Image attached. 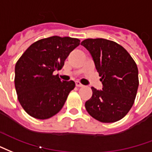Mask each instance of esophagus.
I'll return each mask as SVG.
<instances>
[{
    "label": "esophagus",
    "mask_w": 152,
    "mask_h": 152,
    "mask_svg": "<svg viewBox=\"0 0 152 152\" xmlns=\"http://www.w3.org/2000/svg\"><path fill=\"white\" fill-rule=\"evenodd\" d=\"M75 85H76V87H83V85L80 82H76V83H75Z\"/></svg>",
    "instance_id": "obj_1"
}]
</instances>
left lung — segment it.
Here are the masks:
<instances>
[{"label":"left lung","instance_id":"obj_1","mask_svg":"<svg viewBox=\"0 0 152 152\" xmlns=\"http://www.w3.org/2000/svg\"><path fill=\"white\" fill-rule=\"evenodd\" d=\"M83 45L94 60L103 90L91 87L92 96L85 103L87 113L100 122H116L129 113L134 103L138 70L129 53L120 44L105 39H87Z\"/></svg>","mask_w":152,"mask_h":152}]
</instances>
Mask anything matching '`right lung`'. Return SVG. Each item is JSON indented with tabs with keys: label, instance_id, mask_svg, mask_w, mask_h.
Instances as JSON below:
<instances>
[{
	"label": "right lung",
	"instance_id": "right-lung-1",
	"mask_svg": "<svg viewBox=\"0 0 152 152\" xmlns=\"http://www.w3.org/2000/svg\"><path fill=\"white\" fill-rule=\"evenodd\" d=\"M78 39L51 36L36 41L15 65L14 85L23 109L34 118L45 120L58 113L75 87L74 81H61L53 72L61 69Z\"/></svg>",
	"mask_w": 152,
	"mask_h": 152
}]
</instances>
